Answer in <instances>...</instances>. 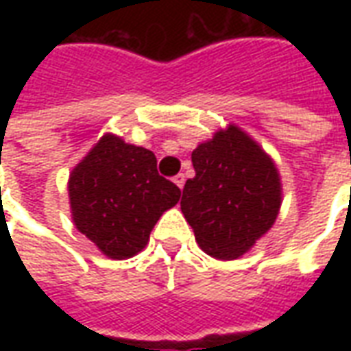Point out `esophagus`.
Returning a JSON list of instances; mask_svg holds the SVG:
<instances>
[{"label":"esophagus","mask_w":351,"mask_h":351,"mask_svg":"<svg viewBox=\"0 0 351 351\" xmlns=\"http://www.w3.org/2000/svg\"><path fill=\"white\" fill-rule=\"evenodd\" d=\"M173 182H175L176 186H178V188L182 190L184 182H186V176H184V173H178V175H176L175 178H173Z\"/></svg>","instance_id":"obj_1"}]
</instances>
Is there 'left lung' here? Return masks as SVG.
<instances>
[{
  "label": "left lung",
  "mask_w": 351,
  "mask_h": 351,
  "mask_svg": "<svg viewBox=\"0 0 351 351\" xmlns=\"http://www.w3.org/2000/svg\"><path fill=\"white\" fill-rule=\"evenodd\" d=\"M191 163L195 176L184 186V218L208 256L237 259L278 216V171L258 143L235 125L199 145Z\"/></svg>",
  "instance_id": "8db88e82"
}]
</instances>
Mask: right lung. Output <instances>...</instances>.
<instances>
[{
  "mask_svg": "<svg viewBox=\"0 0 351 351\" xmlns=\"http://www.w3.org/2000/svg\"><path fill=\"white\" fill-rule=\"evenodd\" d=\"M180 199V188L158 173L143 146L105 135L69 176L73 221L110 259L141 252L150 231Z\"/></svg>",
  "mask_w": 351,
  "mask_h": 351,
  "instance_id": "add662e5",
  "label": "right lung"
}]
</instances>
